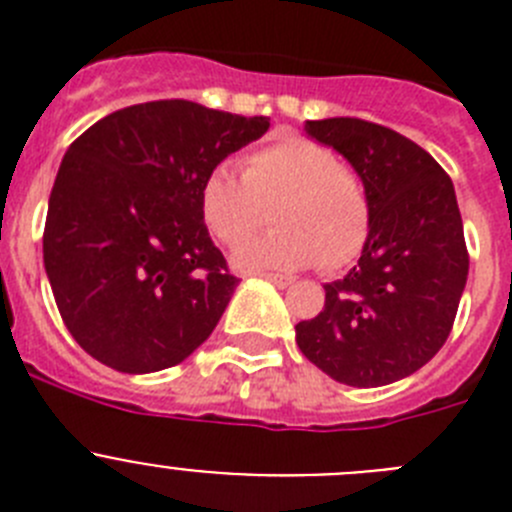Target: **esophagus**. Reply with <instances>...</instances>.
<instances>
[{
	"instance_id": "34e87169",
	"label": "esophagus",
	"mask_w": 512,
	"mask_h": 512,
	"mask_svg": "<svg viewBox=\"0 0 512 512\" xmlns=\"http://www.w3.org/2000/svg\"><path fill=\"white\" fill-rule=\"evenodd\" d=\"M264 279H266V282H271V284H277L279 289H287V287H292V284H295V279L282 277V274H264Z\"/></svg>"
}]
</instances>
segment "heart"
Masks as SVG:
<instances>
[{
  "mask_svg": "<svg viewBox=\"0 0 512 512\" xmlns=\"http://www.w3.org/2000/svg\"><path fill=\"white\" fill-rule=\"evenodd\" d=\"M271 217L279 230L235 251L246 271H325L348 266L372 230L364 179L336 151L302 135H284L243 158V176L220 164L200 187V215L225 246L248 241Z\"/></svg>",
  "mask_w": 512,
  "mask_h": 512,
  "instance_id": "obj_1",
  "label": "heart"
}]
</instances>
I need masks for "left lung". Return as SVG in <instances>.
<instances>
[{
    "instance_id": "1",
    "label": "left lung",
    "mask_w": 512,
    "mask_h": 512,
    "mask_svg": "<svg viewBox=\"0 0 512 512\" xmlns=\"http://www.w3.org/2000/svg\"><path fill=\"white\" fill-rule=\"evenodd\" d=\"M310 138L341 153L372 197V230L325 305L295 325L297 346L328 377L382 387L441 351L467 284L456 192L436 158L395 130L359 117L307 120Z\"/></svg>"
}]
</instances>
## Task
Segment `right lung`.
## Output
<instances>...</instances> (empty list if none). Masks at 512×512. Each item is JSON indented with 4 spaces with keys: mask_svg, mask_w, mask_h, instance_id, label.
Masks as SVG:
<instances>
[{
    "mask_svg": "<svg viewBox=\"0 0 512 512\" xmlns=\"http://www.w3.org/2000/svg\"><path fill=\"white\" fill-rule=\"evenodd\" d=\"M266 130L269 117L158 99L102 117L71 143L48 200L43 264L89 356L148 374L210 338L238 279L200 215L202 179Z\"/></svg>",
    "mask_w": 512,
    "mask_h": 512,
    "instance_id": "obj_1",
    "label": "right lung"
}]
</instances>
